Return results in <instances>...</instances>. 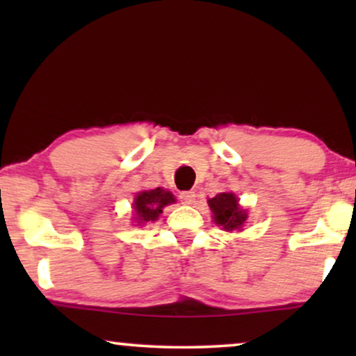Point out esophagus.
Returning a JSON list of instances; mask_svg holds the SVG:
<instances>
[{
	"mask_svg": "<svg viewBox=\"0 0 356 356\" xmlns=\"http://www.w3.org/2000/svg\"><path fill=\"white\" fill-rule=\"evenodd\" d=\"M194 197H196V194H194L193 191H183L179 193V199H181L183 204H193L194 202Z\"/></svg>",
	"mask_w": 356,
	"mask_h": 356,
	"instance_id": "1",
	"label": "esophagus"
}]
</instances>
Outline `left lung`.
<instances>
[{"label": "left lung", "mask_w": 356, "mask_h": 356, "mask_svg": "<svg viewBox=\"0 0 356 356\" xmlns=\"http://www.w3.org/2000/svg\"><path fill=\"white\" fill-rule=\"evenodd\" d=\"M209 207L213 213V222L223 230L233 232L241 230L245 225L248 213L245 209L240 207L238 197L233 193H220L216 197L209 199Z\"/></svg>", "instance_id": "1"}]
</instances>
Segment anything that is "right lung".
<instances>
[{
  "instance_id": "obj_1",
  "label": "right lung",
  "mask_w": 356,
  "mask_h": 356,
  "mask_svg": "<svg viewBox=\"0 0 356 356\" xmlns=\"http://www.w3.org/2000/svg\"><path fill=\"white\" fill-rule=\"evenodd\" d=\"M177 199L170 191L163 188L149 189V191H140L134 197V218L138 225H144L147 222H155L160 213L163 212V207L168 204H173Z\"/></svg>"
}]
</instances>
